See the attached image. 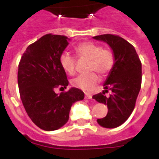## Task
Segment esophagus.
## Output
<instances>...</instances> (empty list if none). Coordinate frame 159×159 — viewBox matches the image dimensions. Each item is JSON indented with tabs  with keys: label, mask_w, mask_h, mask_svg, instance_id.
Returning <instances> with one entry per match:
<instances>
[{
	"label": "esophagus",
	"mask_w": 159,
	"mask_h": 159,
	"mask_svg": "<svg viewBox=\"0 0 159 159\" xmlns=\"http://www.w3.org/2000/svg\"><path fill=\"white\" fill-rule=\"evenodd\" d=\"M85 98H86L87 99H91L92 98V95H90V94H86V95H85Z\"/></svg>",
	"instance_id": "1"
}]
</instances>
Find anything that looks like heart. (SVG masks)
I'll use <instances>...</instances> for the list:
<instances>
[{"label":"heart","mask_w":159,"mask_h":159,"mask_svg":"<svg viewBox=\"0 0 159 159\" xmlns=\"http://www.w3.org/2000/svg\"><path fill=\"white\" fill-rule=\"evenodd\" d=\"M80 58L90 60L88 70L95 71L101 76H106L113 67L115 64L114 55L109 49L102 48L99 44L93 42L81 43L75 48ZM60 64L67 73L72 75L75 71L76 59L68 52H64L60 56ZM99 78L95 73L92 72L86 75H80L72 80L73 86L85 92L93 91Z\"/></svg>","instance_id":"1"}]
</instances>
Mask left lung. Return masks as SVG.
<instances>
[{
  "label": "left lung",
  "instance_id": "obj_1",
  "mask_svg": "<svg viewBox=\"0 0 159 159\" xmlns=\"http://www.w3.org/2000/svg\"><path fill=\"white\" fill-rule=\"evenodd\" d=\"M93 39L107 43L113 51L115 64L103 84L104 91L92 98L107 105V115L97 122L105 128H116L131 115L142 83V64L135 49L119 36L104 34ZM110 90V97L105 92Z\"/></svg>",
  "mask_w": 159,
  "mask_h": 159
}]
</instances>
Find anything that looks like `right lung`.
<instances>
[{"instance_id": "1", "label": "right lung", "mask_w": 159, "mask_h": 159, "mask_svg": "<svg viewBox=\"0 0 159 159\" xmlns=\"http://www.w3.org/2000/svg\"><path fill=\"white\" fill-rule=\"evenodd\" d=\"M69 40L60 35H44L26 48L18 66V87L25 111L38 127L47 131L66 124L71 105L84 98L76 88L60 95L54 91L68 85L60 59Z\"/></svg>"}]
</instances>
